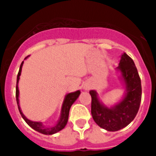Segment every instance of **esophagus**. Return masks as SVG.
<instances>
[{
    "instance_id": "34e87169",
    "label": "esophagus",
    "mask_w": 156,
    "mask_h": 156,
    "mask_svg": "<svg viewBox=\"0 0 156 156\" xmlns=\"http://www.w3.org/2000/svg\"><path fill=\"white\" fill-rule=\"evenodd\" d=\"M86 89H88V87H87V88H86Z\"/></svg>"
}]
</instances>
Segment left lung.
Returning <instances> with one entry per match:
<instances>
[{
    "label": "left lung",
    "mask_w": 156,
    "mask_h": 156,
    "mask_svg": "<svg viewBox=\"0 0 156 156\" xmlns=\"http://www.w3.org/2000/svg\"><path fill=\"white\" fill-rule=\"evenodd\" d=\"M126 83V95L113 108H107L99 101L97 93L90 90L91 115L98 126L108 131H117L133 121L138 113L142 100V85L135 64L125 53L117 67Z\"/></svg>",
    "instance_id": "left-lung-1"
}]
</instances>
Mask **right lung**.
Instances as JSON below:
<instances>
[{
  "label": "right lung",
  "instance_id": "1",
  "mask_svg": "<svg viewBox=\"0 0 156 156\" xmlns=\"http://www.w3.org/2000/svg\"><path fill=\"white\" fill-rule=\"evenodd\" d=\"M26 58H27V57H26ZM23 64V61L22 62V64H21L20 68H19L18 77H17V84H16V100H17L18 110H19V112H20L21 116H23V118L24 119V121H25L26 122H27V123L30 127H31V128L34 129L35 130L38 131V132H40V133H43V134L51 135V134L57 133V132H59L60 130H61L62 129L65 128V126H66L67 121H68L69 109H70L72 104L74 103V101H75V100L78 99V96H79V95H80V91H79V90H77V91H75V92L69 93L68 95H66V99H65V100H64L63 105H62V108H61V113L60 120H59L58 123L56 124V126H54V127L48 128V127H46V126H43L41 122H36V121H30V120H28V119L24 115H23V113L22 112V111H21L20 107H19V101H18L19 91H18V80H19V76L21 75V71H22Z\"/></svg>",
  "mask_w": 156,
  "mask_h": 156
}]
</instances>
